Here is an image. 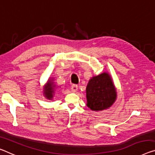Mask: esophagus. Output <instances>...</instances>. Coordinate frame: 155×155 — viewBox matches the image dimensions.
I'll return each mask as SVG.
<instances>
[{
	"label": "esophagus",
	"mask_w": 155,
	"mask_h": 155,
	"mask_svg": "<svg viewBox=\"0 0 155 155\" xmlns=\"http://www.w3.org/2000/svg\"><path fill=\"white\" fill-rule=\"evenodd\" d=\"M78 85L73 84L72 86H71V91H72L73 92H76L78 91Z\"/></svg>",
	"instance_id": "34e87169"
}]
</instances>
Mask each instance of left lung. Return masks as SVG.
Returning a JSON list of instances; mask_svg holds the SVG:
<instances>
[{"label": "left lung", "instance_id": "1", "mask_svg": "<svg viewBox=\"0 0 155 155\" xmlns=\"http://www.w3.org/2000/svg\"><path fill=\"white\" fill-rule=\"evenodd\" d=\"M87 105L92 111L106 110L113 105L117 98V91L108 73L94 76L86 88Z\"/></svg>", "mask_w": 155, "mask_h": 155}]
</instances>
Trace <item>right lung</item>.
<instances>
[{"instance_id": "1", "label": "right lung", "mask_w": 155, "mask_h": 155, "mask_svg": "<svg viewBox=\"0 0 155 155\" xmlns=\"http://www.w3.org/2000/svg\"><path fill=\"white\" fill-rule=\"evenodd\" d=\"M59 87H57L55 83L54 82V78H49L46 84L44 85V89H43V94L46 99L52 101V100H53L54 94H55L56 90Z\"/></svg>"}]
</instances>
